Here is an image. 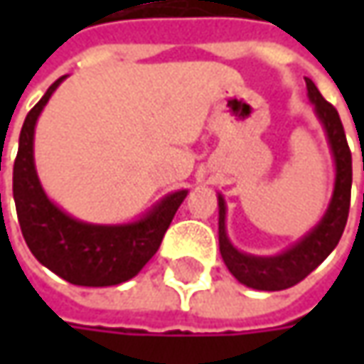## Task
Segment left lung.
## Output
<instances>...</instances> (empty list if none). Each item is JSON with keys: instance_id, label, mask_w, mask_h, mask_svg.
Segmentation results:
<instances>
[{"instance_id": "left-lung-1", "label": "left lung", "mask_w": 364, "mask_h": 364, "mask_svg": "<svg viewBox=\"0 0 364 364\" xmlns=\"http://www.w3.org/2000/svg\"><path fill=\"white\" fill-rule=\"evenodd\" d=\"M308 99L314 105V113L322 123L330 151L334 158V190L328 208L320 223L308 235H304L298 243L287 247L286 251L261 257L239 251L227 235V204L223 194H218V247L227 269L247 287L261 291H279L300 284L306 275L334 251L343 237L348 208H350V186H353V156L346 144L343 121L338 111L320 95L316 85L306 78ZM364 170V166H363Z\"/></svg>"}]
</instances>
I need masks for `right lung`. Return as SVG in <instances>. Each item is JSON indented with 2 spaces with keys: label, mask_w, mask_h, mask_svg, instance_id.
<instances>
[{
  "label": "right lung",
  "mask_w": 364,
  "mask_h": 364,
  "mask_svg": "<svg viewBox=\"0 0 364 364\" xmlns=\"http://www.w3.org/2000/svg\"><path fill=\"white\" fill-rule=\"evenodd\" d=\"M60 77L26 115L14 161V200L26 245L44 267L75 286H119L141 272L160 249L178 206L188 190H176L144 217L123 225H92L66 215L46 196L34 164L36 121Z\"/></svg>",
  "instance_id": "obj_1"
}]
</instances>
